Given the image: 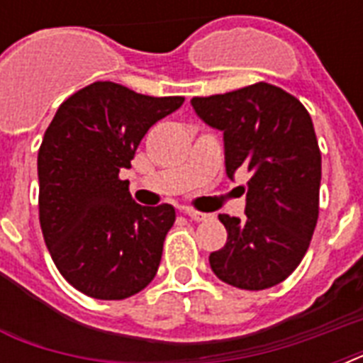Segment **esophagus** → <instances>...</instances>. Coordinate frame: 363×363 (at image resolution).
Instances as JSON below:
<instances>
[{"instance_id": "obj_1", "label": "esophagus", "mask_w": 363, "mask_h": 363, "mask_svg": "<svg viewBox=\"0 0 363 363\" xmlns=\"http://www.w3.org/2000/svg\"><path fill=\"white\" fill-rule=\"evenodd\" d=\"M184 215L188 216V218H192V220L196 222H203L209 218V215L207 213H199V211H194V209H186L184 211Z\"/></svg>"}]
</instances>
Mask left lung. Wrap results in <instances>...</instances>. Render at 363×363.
<instances>
[{
  "mask_svg": "<svg viewBox=\"0 0 363 363\" xmlns=\"http://www.w3.org/2000/svg\"><path fill=\"white\" fill-rule=\"evenodd\" d=\"M190 104L222 131L226 175L250 173L247 218L218 216L228 241L211 252V269L242 290L275 286L303 259L318 220L322 158L309 113L267 82Z\"/></svg>",
  "mask_w": 363,
  "mask_h": 363,
  "instance_id": "left-lung-1",
  "label": "left lung"
}]
</instances>
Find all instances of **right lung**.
<instances>
[{
    "mask_svg": "<svg viewBox=\"0 0 363 363\" xmlns=\"http://www.w3.org/2000/svg\"><path fill=\"white\" fill-rule=\"evenodd\" d=\"M182 101L94 82L65 99L45 131L39 222L54 264L79 292L125 299L156 275L175 209L135 203L118 173L131 167L145 133Z\"/></svg>",
    "mask_w": 363,
    "mask_h": 363,
    "instance_id": "right-lung-1",
    "label": "right lung"
}]
</instances>
